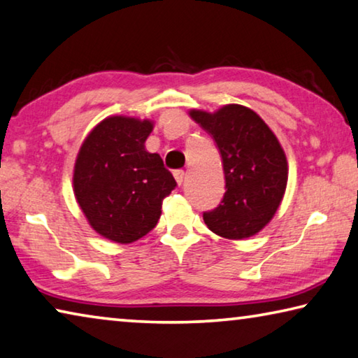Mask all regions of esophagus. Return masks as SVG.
I'll list each match as a JSON object with an SVG mask.
<instances>
[{"label": "esophagus", "instance_id": "esophagus-1", "mask_svg": "<svg viewBox=\"0 0 358 358\" xmlns=\"http://www.w3.org/2000/svg\"><path fill=\"white\" fill-rule=\"evenodd\" d=\"M174 178H176V182H178L179 185H182L184 179H185L184 169H176V171H174Z\"/></svg>", "mask_w": 358, "mask_h": 358}]
</instances>
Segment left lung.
<instances>
[{"mask_svg":"<svg viewBox=\"0 0 358 358\" xmlns=\"http://www.w3.org/2000/svg\"><path fill=\"white\" fill-rule=\"evenodd\" d=\"M190 117L215 141L225 173V195L203 214L204 224L227 239L254 236L276 214L289 178L276 134L241 104H227L213 114L192 109Z\"/></svg>","mask_w":358,"mask_h":358,"instance_id":"1","label":"left lung"}]
</instances>
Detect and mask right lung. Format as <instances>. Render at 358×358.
Returning <instances> with one entry per match:
<instances>
[{
  "instance_id": "1",
  "label": "right lung",
  "mask_w": 358,
  "mask_h": 358,
  "mask_svg": "<svg viewBox=\"0 0 358 358\" xmlns=\"http://www.w3.org/2000/svg\"><path fill=\"white\" fill-rule=\"evenodd\" d=\"M154 122L108 117L80 145L74 195L93 230L114 243L138 241L157 225L178 185L162 157L145 150Z\"/></svg>"
}]
</instances>
